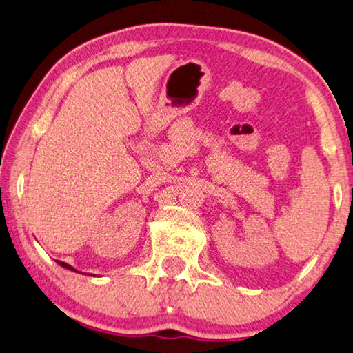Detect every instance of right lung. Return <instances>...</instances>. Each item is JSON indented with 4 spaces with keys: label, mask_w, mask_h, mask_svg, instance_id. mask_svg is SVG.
<instances>
[{
    "label": "right lung",
    "mask_w": 353,
    "mask_h": 353,
    "mask_svg": "<svg viewBox=\"0 0 353 353\" xmlns=\"http://www.w3.org/2000/svg\"><path fill=\"white\" fill-rule=\"evenodd\" d=\"M57 264L59 265H62V268H65V269H68V270H73V272H78V270H74V268H72L70 264H67V263H63V261H57Z\"/></svg>",
    "instance_id": "add662e5"
}]
</instances>
